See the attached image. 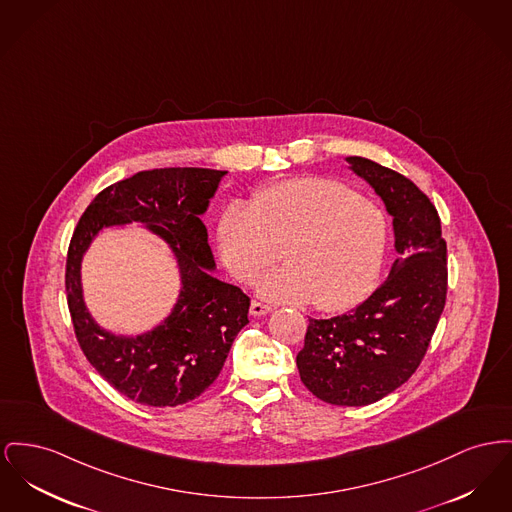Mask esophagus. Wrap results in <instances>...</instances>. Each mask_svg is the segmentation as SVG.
<instances>
[{"label": "esophagus", "mask_w": 512, "mask_h": 512, "mask_svg": "<svg viewBox=\"0 0 512 512\" xmlns=\"http://www.w3.org/2000/svg\"><path fill=\"white\" fill-rule=\"evenodd\" d=\"M272 305L269 303H261V301H251V307H249V313L253 315V317H263V315H267V313H271Z\"/></svg>", "instance_id": "34e87169"}]
</instances>
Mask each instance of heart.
I'll use <instances>...</instances> for the list:
<instances>
[{
  "label": "heart",
  "instance_id": "1",
  "mask_svg": "<svg viewBox=\"0 0 512 512\" xmlns=\"http://www.w3.org/2000/svg\"><path fill=\"white\" fill-rule=\"evenodd\" d=\"M387 218L350 187L323 178L280 181L232 203L218 220V249L226 269L253 282L280 257L284 269L257 290L272 301L340 311L375 286L387 251Z\"/></svg>",
  "mask_w": 512,
  "mask_h": 512
}]
</instances>
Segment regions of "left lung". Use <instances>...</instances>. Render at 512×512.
I'll list each match as a JSON object with an SVG mask.
<instances>
[{
	"label": "left lung",
	"mask_w": 512,
	"mask_h": 512,
	"mask_svg": "<svg viewBox=\"0 0 512 512\" xmlns=\"http://www.w3.org/2000/svg\"><path fill=\"white\" fill-rule=\"evenodd\" d=\"M346 162L383 199L398 257L358 307L309 319L296 363L301 383L323 402L365 406L404 385L423 360L447 300V243L437 209L414 181L361 156Z\"/></svg>",
	"instance_id": "8db88e82"
}]
</instances>
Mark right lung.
<instances>
[{"label": "right lung", "mask_w": 512, "mask_h": 512, "mask_svg": "<svg viewBox=\"0 0 512 512\" xmlns=\"http://www.w3.org/2000/svg\"><path fill=\"white\" fill-rule=\"evenodd\" d=\"M209 168H160L118 181L92 199L67 251L65 290L79 346L92 367L133 402L172 408L207 391L222 371L234 338L249 323V298L218 280L207 228L218 183ZM143 223L166 240L181 269L182 290L171 315L152 332L123 337L102 330L84 305L80 261L104 228Z\"/></svg>", "instance_id": "right-lung-1"}]
</instances>
